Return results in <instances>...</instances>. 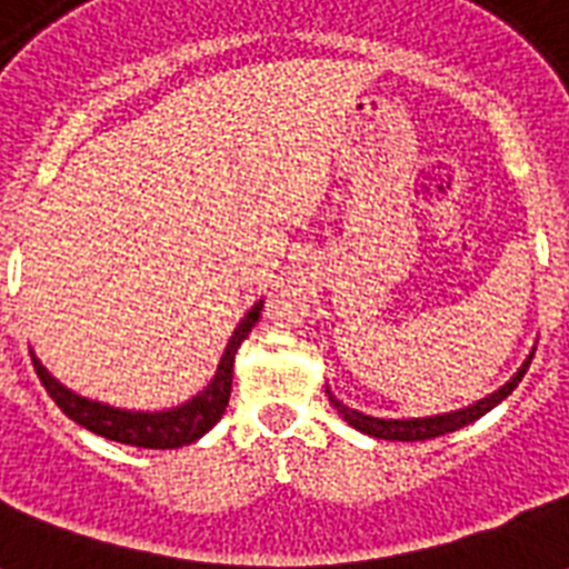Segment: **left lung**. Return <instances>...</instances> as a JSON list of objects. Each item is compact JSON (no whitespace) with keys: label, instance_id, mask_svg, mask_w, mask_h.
<instances>
[{"label":"left lung","instance_id":"left-lung-1","mask_svg":"<svg viewBox=\"0 0 569 569\" xmlns=\"http://www.w3.org/2000/svg\"><path fill=\"white\" fill-rule=\"evenodd\" d=\"M531 357L535 355H529V360L520 366V372L513 375V378L499 389V392L481 398V401H476L472 407H463V410H455V413H446V416H431V419H375V416L357 413V410L346 407L339 398L333 396H330V405L337 407L339 413H342V419H346L351 428L369 433V437H378V440H401V442L431 440V437H442V433L458 431V428H463V425L476 422L478 416H485L487 410H493L502 398L511 396L513 387L522 380V375L529 372Z\"/></svg>","mask_w":569,"mask_h":569}]
</instances>
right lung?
Segmentation results:
<instances>
[{
    "label": "right lung",
    "instance_id": "right-lung-1",
    "mask_svg": "<svg viewBox=\"0 0 569 569\" xmlns=\"http://www.w3.org/2000/svg\"><path fill=\"white\" fill-rule=\"evenodd\" d=\"M259 312H262V301L253 307V310L241 319V325L232 333L230 346L223 351L221 366L214 372L212 383L194 396L186 405L173 407V410H162V413H136V410H118V407L100 405V401H88V398L76 396L67 387H61L52 375L40 366V360L31 357L34 363V372H38L40 383L47 387L49 398L61 407V413L70 416L76 425H82L88 431L100 433L106 440L127 442V446H138V449H180V446H189L197 437H203L209 428H212L221 413L227 410V401H230L232 389V360H236V351L248 339V333L253 330V325L259 321Z\"/></svg>",
    "mask_w": 569,
    "mask_h": 569
}]
</instances>
